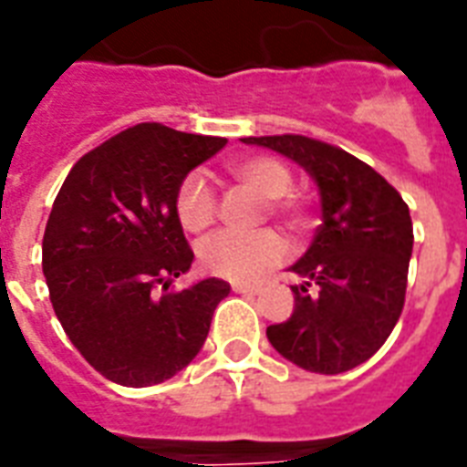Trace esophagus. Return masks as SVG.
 I'll list each match as a JSON object with an SVG mask.
<instances>
[{"mask_svg": "<svg viewBox=\"0 0 467 467\" xmlns=\"http://www.w3.org/2000/svg\"><path fill=\"white\" fill-rule=\"evenodd\" d=\"M233 291L234 294H247V296H252V294H259V286H254V284H233Z\"/></svg>", "mask_w": 467, "mask_h": 467, "instance_id": "obj_1", "label": "esophagus"}]
</instances>
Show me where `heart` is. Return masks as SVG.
I'll use <instances>...</instances> for the list:
<instances>
[{
  "label": "heart",
  "instance_id": "1",
  "mask_svg": "<svg viewBox=\"0 0 467 467\" xmlns=\"http://www.w3.org/2000/svg\"><path fill=\"white\" fill-rule=\"evenodd\" d=\"M225 171L240 186L259 195L262 201H269L266 202L269 213L276 215L289 230L294 233L308 230L311 225L308 208L301 201V195L291 193L294 173L281 159L269 154L244 156L227 161ZM176 215L188 233H205L213 227L218 205H215V193L202 173H188L183 178L176 193ZM198 257L202 269L215 276L252 281L289 257V244L274 230H262L254 234L218 233L198 247Z\"/></svg>",
  "mask_w": 467,
  "mask_h": 467
}]
</instances>
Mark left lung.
<instances>
[{
  "mask_svg": "<svg viewBox=\"0 0 467 467\" xmlns=\"http://www.w3.org/2000/svg\"><path fill=\"white\" fill-rule=\"evenodd\" d=\"M304 166L318 183L323 225L291 266L294 313L266 337L286 360L320 375H340L369 360L404 308L414 227L409 205L372 166L343 149L301 137H247Z\"/></svg>",
  "mask_w": 467,
  "mask_h": 467,
  "instance_id": "8db88e82",
  "label": "left lung"
}]
</instances>
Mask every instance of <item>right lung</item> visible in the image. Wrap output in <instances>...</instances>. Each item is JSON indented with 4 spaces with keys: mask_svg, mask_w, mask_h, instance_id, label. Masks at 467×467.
<instances>
[{
    "mask_svg": "<svg viewBox=\"0 0 467 467\" xmlns=\"http://www.w3.org/2000/svg\"><path fill=\"white\" fill-rule=\"evenodd\" d=\"M225 144L141 122L88 151L53 201L41 262L53 311L109 382L151 387L178 375L230 294L223 279L169 291L193 262L176 215L178 188Z\"/></svg>",
    "mask_w": 467,
    "mask_h": 467,
    "instance_id": "obj_1",
    "label": "right lung"
}]
</instances>
